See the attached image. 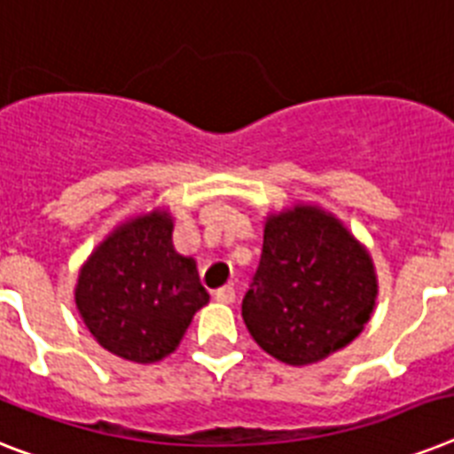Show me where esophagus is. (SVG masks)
I'll use <instances>...</instances> for the list:
<instances>
[{
    "label": "esophagus",
    "mask_w": 454,
    "mask_h": 454,
    "mask_svg": "<svg viewBox=\"0 0 454 454\" xmlns=\"http://www.w3.org/2000/svg\"><path fill=\"white\" fill-rule=\"evenodd\" d=\"M215 298L219 301V303H233V301H235V286L233 285L221 286V289L215 291Z\"/></svg>",
    "instance_id": "obj_1"
}]
</instances>
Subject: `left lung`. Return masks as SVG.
Returning a JSON list of instances; mask_svg holds the SVG:
<instances>
[{
    "mask_svg": "<svg viewBox=\"0 0 454 454\" xmlns=\"http://www.w3.org/2000/svg\"><path fill=\"white\" fill-rule=\"evenodd\" d=\"M375 296L378 278L366 247L322 207L294 205L265 219L242 319L268 355L308 366L355 340Z\"/></svg>",
    "mask_w": 454,
    "mask_h": 454,
    "instance_id": "1",
    "label": "left lung"
}]
</instances>
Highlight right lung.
Listing matches in <instances>:
<instances>
[{
    "instance_id": "obj_1",
    "label": "right lung",
    "mask_w": 454,
    "mask_h": 454,
    "mask_svg": "<svg viewBox=\"0 0 454 454\" xmlns=\"http://www.w3.org/2000/svg\"><path fill=\"white\" fill-rule=\"evenodd\" d=\"M175 221L153 209L116 226L79 270L74 301L95 340L112 355L153 364L175 352L209 301L195 261L176 254Z\"/></svg>"
}]
</instances>
